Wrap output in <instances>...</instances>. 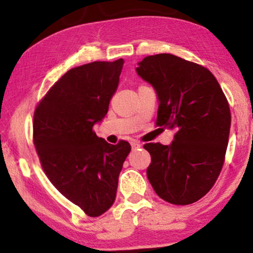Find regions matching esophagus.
I'll return each mask as SVG.
<instances>
[{
    "instance_id": "obj_1",
    "label": "esophagus",
    "mask_w": 253,
    "mask_h": 253,
    "mask_svg": "<svg viewBox=\"0 0 253 253\" xmlns=\"http://www.w3.org/2000/svg\"><path fill=\"white\" fill-rule=\"evenodd\" d=\"M130 146H132V150H138V149H140L141 145L139 144L138 141H132V143H130Z\"/></svg>"
}]
</instances>
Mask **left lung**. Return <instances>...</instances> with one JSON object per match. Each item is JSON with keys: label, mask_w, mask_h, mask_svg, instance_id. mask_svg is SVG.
<instances>
[{"label": "left lung", "mask_w": 253, "mask_h": 253, "mask_svg": "<svg viewBox=\"0 0 253 253\" xmlns=\"http://www.w3.org/2000/svg\"><path fill=\"white\" fill-rule=\"evenodd\" d=\"M135 71L157 92V126L176 130L170 145H144L151 155L147 178L167 202H196L225 161L231 127L225 94L208 69L170 53L145 57Z\"/></svg>", "instance_id": "left-lung-1"}]
</instances>
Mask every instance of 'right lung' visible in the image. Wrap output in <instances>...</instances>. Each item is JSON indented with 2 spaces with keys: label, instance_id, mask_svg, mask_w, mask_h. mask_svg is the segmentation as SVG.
I'll return each mask as SVG.
<instances>
[{
  "label": "right lung",
  "instance_id": "obj_1",
  "mask_svg": "<svg viewBox=\"0 0 253 253\" xmlns=\"http://www.w3.org/2000/svg\"><path fill=\"white\" fill-rule=\"evenodd\" d=\"M124 59L92 62L58 80L34 112L33 140L46 176L60 194L89 216L115 201L130 145L108 144L92 130L108 112Z\"/></svg>",
  "mask_w": 253,
  "mask_h": 253
}]
</instances>
